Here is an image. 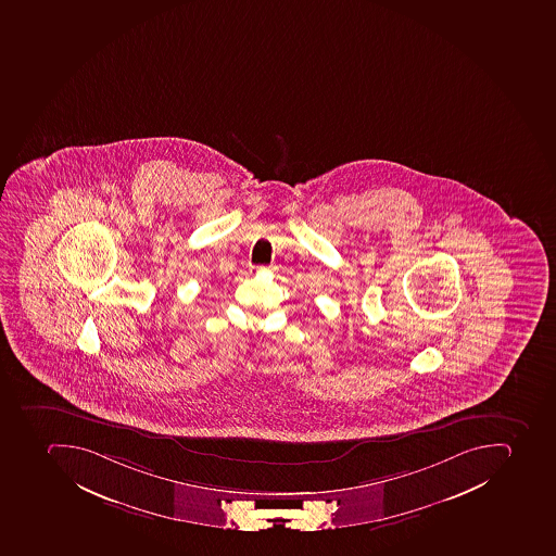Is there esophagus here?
Returning <instances> with one entry per match:
<instances>
[{"label": "esophagus", "instance_id": "1", "mask_svg": "<svg viewBox=\"0 0 556 556\" xmlns=\"http://www.w3.org/2000/svg\"><path fill=\"white\" fill-rule=\"evenodd\" d=\"M254 270L262 271V270H267V268H265V267H254Z\"/></svg>", "mask_w": 556, "mask_h": 556}]
</instances>
